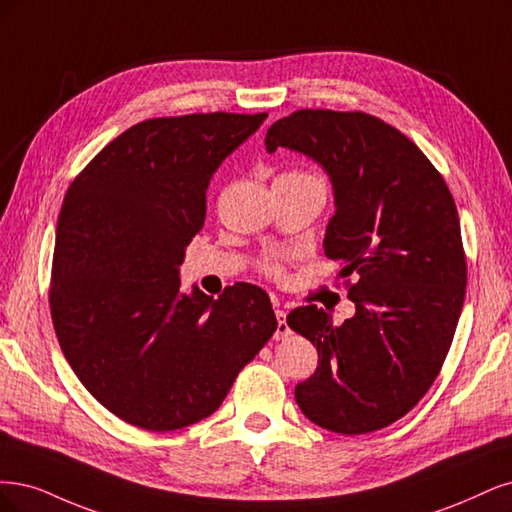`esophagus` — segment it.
I'll return each instance as SVG.
<instances>
[{
  "instance_id": "esophagus-1",
  "label": "esophagus",
  "mask_w": 512,
  "mask_h": 512,
  "mask_svg": "<svg viewBox=\"0 0 512 512\" xmlns=\"http://www.w3.org/2000/svg\"><path fill=\"white\" fill-rule=\"evenodd\" d=\"M276 321H278V327L274 332V338L276 340H285L291 336V329H289V323H287V312L285 310H276Z\"/></svg>"
}]
</instances>
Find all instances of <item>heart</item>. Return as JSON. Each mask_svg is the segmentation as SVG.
Instances as JSON below:
<instances>
[{"mask_svg": "<svg viewBox=\"0 0 512 512\" xmlns=\"http://www.w3.org/2000/svg\"><path fill=\"white\" fill-rule=\"evenodd\" d=\"M293 174H300V172H293ZM263 270L270 272V274H278V272H280L274 261H266V263H263Z\"/></svg>", "mask_w": 512, "mask_h": 512, "instance_id": "obj_1", "label": "heart"}]
</instances>
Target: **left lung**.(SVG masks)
Masks as SVG:
<instances>
[{"label": "left lung", "instance_id": "1", "mask_svg": "<svg viewBox=\"0 0 512 512\" xmlns=\"http://www.w3.org/2000/svg\"><path fill=\"white\" fill-rule=\"evenodd\" d=\"M315 159L334 187L325 255L342 263L355 315L289 312L317 344L319 366L295 387L304 415L355 436L383 430L427 393L447 357L466 295V255L453 195L421 148L366 112L298 110L266 136Z\"/></svg>", "mask_w": 512, "mask_h": 512}]
</instances>
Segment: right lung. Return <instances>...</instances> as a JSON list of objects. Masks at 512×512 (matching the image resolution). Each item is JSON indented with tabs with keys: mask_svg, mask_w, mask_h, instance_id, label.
I'll return each instance as SVG.
<instances>
[{
	"mask_svg": "<svg viewBox=\"0 0 512 512\" xmlns=\"http://www.w3.org/2000/svg\"><path fill=\"white\" fill-rule=\"evenodd\" d=\"M268 114L148 119L97 153L63 197L51 317L80 383L148 432L210 417L276 332L268 293L238 283L219 300L180 291L206 189Z\"/></svg>",
	"mask_w": 512,
	"mask_h": 512,
	"instance_id": "1",
	"label": "right lung"
}]
</instances>
